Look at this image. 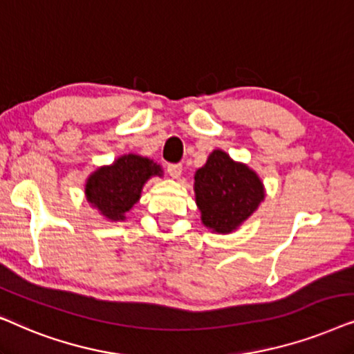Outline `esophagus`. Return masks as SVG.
Listing matches in <instances>:
<instances>
[{"instance_id": "obj_1", "label": "esophagus", "mask_w": 354, "mask_h": 354, "mask_svg": "<svg viewBox=\"0 0 354 354\" xmlns=\"http://www.w3.org/2000/svg\"><path fill=\"white\" fill-rule=\"evenodd\" d=\"M167 171L171 178H180L181 171H183V165L181 163H169L167 167Z\"/></svg>"}]
</instances>
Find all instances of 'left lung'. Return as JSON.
<instances>
[{
	"instance_id": "8db88e82",
	"label": "left lung",
	"mask_w": 354,
	"mask_h": 354,
	"mask_svg": "<svg viewBox=\"0 0 354 354\" xmlns=\"http://www.w3.org/2000/svg\"><path fill=\"white\" fill-rule=\"evenodd\" d=\"M202 223L212 232L230 233L254 214L263 201V186L252 169L214 150L194 176Z\"/></svg>"
}]
</instances>
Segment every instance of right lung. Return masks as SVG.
<instances>
[{
	"label": "right lung",
	"mask_w": 354,
	"mask_h": 354,
	"mask_svg": "<svg viewBox=\"0 0 354 354\" xmlns=\"http://www.w3.org/2000/svg\"><path fill=\"white\" fill-rule=\"evenodd\" d=\"M150 176H162L160 165L139 155H122L110 167L98 168L87 180V201L106 218L124 220L139 201L144 183Z\"/></svg>",
	"instance_id": "add662e5"
}]
</instances>
